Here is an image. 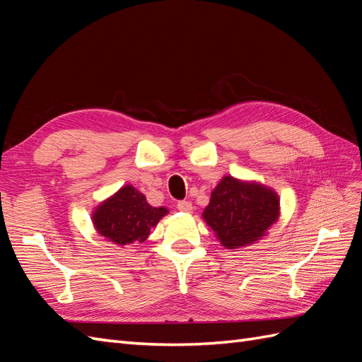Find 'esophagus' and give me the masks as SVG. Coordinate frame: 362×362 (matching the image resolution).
<instances>
[{"label": "esophagus", "instance_id": "34e87169", "mask_svg": "<svg viewBox=\"0 0 362 362\" xmlns=\"http://www.w3.org/2000/svg\"><path fill=\"white\" fill-rule=\"evenodd\" d=\"M177 208H178L180 211L190 213L192 211V202H189V201H178L177 202Z\"/></svg>", "mask_w": 362, "mask_h": 362}]
</instances>
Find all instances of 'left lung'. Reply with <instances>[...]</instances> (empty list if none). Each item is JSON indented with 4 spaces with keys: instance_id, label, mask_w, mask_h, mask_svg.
<instances>
[{
    "instance_id": "1",
    "label": "left lung",
    "mask_w": 362,
    "mask_h": 362,
    "mask_svg": "<svg viewBox=\"0 0 362 362\" xmlns=\"http://www.w3.org/2000/svg\"><path fill=\"white\" fill-rule=\"evenodd\" d=\"M279 199L264 185L225 177L211 193L204 218L221 243L235 249L254 243L276 222Z\"/></svg>"
}]
</instances>
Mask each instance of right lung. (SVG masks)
I'll return each instance as SVG.
<instances>
[{
    "mask_svg": "<svg viewBox=\"0 0 362 362\" xmlns=\"http://www.w3.org/2000/svg\"><path fill=\"white\" fill-rule=\"evenodd\" d=\"M166 213V208L151 206L139 190L125 185L113 198L98 206L93 223L98 233L116 245L141 243Z\"/></svg>",
    "mask_w": 362,
    "mask_h": 362,
    "instance_id": "add662e5",
    "label": "right lung"
}]
</instances>
